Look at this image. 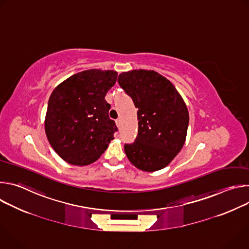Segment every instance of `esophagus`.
<instances>
[{"label": "esophagus", "mask_w": 249, "mask_h": 249, "mask_svg": "<svg viewBox=\"0 0 249 249\" xmlns=\"http://www.w3.org/2000/svg\"><path fill=\"white\" fill-rule=\"evenodd\" d=\"M116 125H117V127L120 126V119H117V120H116Z\"/></svg>", "instance_id": "esophagus-1"}]
</instances>
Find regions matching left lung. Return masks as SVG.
Here are the masks:
<instances>
[{
    "label": "left lung",
    "mask_w": 249,
    "mask_h": 249,
    "mask_svg": "<svg viewBox=\"0 0 249 249\" xmlns=\"http://www.w3.org/2000/svg\"><path fill=\"white\" fill-rule=\"evenodd\" d=\"M118 83L138 108V136L124 146L128 160L148 172L165 167L185 143L189 113L183 98L153 70L123 72Z\"/></svg>",
    "instance_id": "obj_1"
}]
</instances>
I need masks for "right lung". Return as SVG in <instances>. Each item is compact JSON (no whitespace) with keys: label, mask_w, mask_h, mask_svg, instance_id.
I'll use <instances>...</instances> for the list:
<instances>
[{"label":"right lung","mask_w":249,"mask_h":249,"mask_svg":"<svg viewBox=\"0 0 249 249\" xmlns=\"http://www.w3.org/2000/svg\"><path fill=\"white\" fill-rule=\"evenodd\" d=\"M117 72L90 69L71 76L52 91L44 121L50 145L66 162L84 166L107 149L115 122L104 99L115 85Z\"/></svg>","instance_id":"1"}]
</instances>
